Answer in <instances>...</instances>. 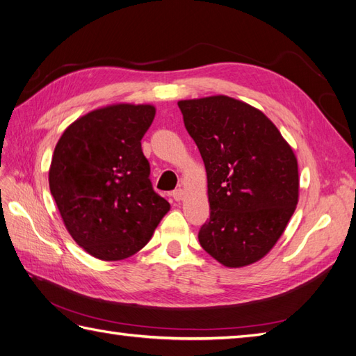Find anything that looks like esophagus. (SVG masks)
I'll return each instance as SVG.
<instances>
[{
	"label": "esophagus",
	"instance_id": "esophagus-1",
	"mask_svg": "<svg viewBox=\"0 0 356 356\" xmlns=\"http://www.w3.org/2000/svg\"><path fill=\"white\" fill-rule=\"evenodd\" d=\"M172 198L176 200V202H180V200H184L185 198V191L184 189H176V191H172Z\"/></svg>",
	"mask_w": 356,
	"mask_h": 356
}]
</instances>
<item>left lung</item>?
Here are the masks:
<instances>
[{
	"label": "left lung",
	"mask_w": 356,
	"mask_h": 356,
	"mask_svg": "<svg viewBox=\"0 0 356 356\" xmlns=\"http://www.w3.org/2000/svg\"><path fill=\"white\" fill-rule=\"evenodd\" d=\"M188 134L207 172L211 218L198 232L203 250L227 268L265 257L295 212L298 161L277 126L229 96L180 100Z\"/></svg>",
	"instance_id": "1"
}]
</instances>
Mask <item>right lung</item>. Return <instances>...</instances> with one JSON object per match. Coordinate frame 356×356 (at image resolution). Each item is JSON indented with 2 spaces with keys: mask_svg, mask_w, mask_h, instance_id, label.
Here are the masks:
<instances>
[{
  "mask_svg": "<svg viewBox=\"0 0 356 356\" xmlns=\"http://www.w3.org/2000/svg\"><path fill=\"white\" fill-rule=\"evenodd\" d=\"M154 113L131 104L95 109L72 123L54 150L51 194L72 238L96 259L134 256L170 211L141 149Z\"/></svg>",
  "mask_w": 356,
  "mask_h": 356,
  "instance_id": "1",
  "label": "right lung"
}]
</instances>
